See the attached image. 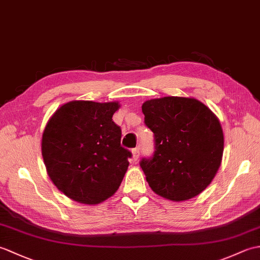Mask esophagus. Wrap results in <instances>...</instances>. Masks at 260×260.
I'll list each match as a JSON object with an SVG mask.
<instances>
[{
	"label": "esophagus",
	"instance_id": "1",
	"mask_svg": "<svg viewBox=\"0 0 260 260\" xmlns=\"http://www.w3.org/2000/svg\"><path fill=\"white\" fill-rule=\"evenodd\" d=\"M132 154H133V159L134 161H137L140 157V148L139 147H135L132 150Z\"/></svg>",
	"mask_w": 260,
	"mask_h": 260
}]
</instances>
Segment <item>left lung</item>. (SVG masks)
Returning a JSON list of instances; mask_svg holds the SVG:
<instances>
[{"instance_id":"8db88e82","label":"left lung","mask_w":260,"mask_h":260,"mask_svg":"<svg viewBox=\"0 0 260 260\" xmlns=\"http://www.w3.org/2000/svg\"><path fill=\"white\" fill-rule=\"evenodd\" d=\"M155 151L140 165L151 189L172 201L189 200L217 174L223 154L220 121L196 98L163 97L142 105Z\"/></svg>"}]
</instances>
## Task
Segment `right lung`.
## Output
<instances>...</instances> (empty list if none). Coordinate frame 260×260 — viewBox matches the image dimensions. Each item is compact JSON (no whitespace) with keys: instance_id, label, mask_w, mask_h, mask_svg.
Masks as SVG:
<instances>
[{"instance_id":"obj_1","label":"right lung","mask_w":260,"mask_h":260,"mask_svg":"<svg viewBox=\"0 0 260 260\" xmlns=\"http://www.w3.org/2000/svg\"><path fill=\"white\" fill-rule=\"evenodd\" d=\"M118 108L117 102H69L56 110L43 132L48 175L77 202L101 203L123 181L132 153L120 145V127L113 121Z\"/></svg>"}]
</instances>
